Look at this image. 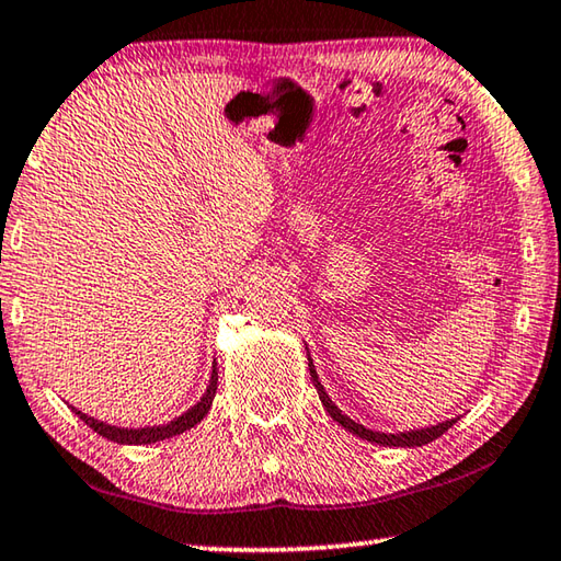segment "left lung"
<instances>
[{"instance_id": "obj_1", "label": "left lung", "mask_w": 561, "mask_h": 561, "mask_svg": "<svg viewBox=\"0 0 561 561\" xmlns=\"http://www.w3.org/2000/svg\"><path fill=\"white\" fill-rule=\"evenodd\" d=\"M309 374H311V381H314V386H317V393H319V398H321V403H324V408L329 411V415L334 417V421L339 423V425H344L346 431H351L354 435H358V438H364V440H368V443H376V445H393V448H421V445H425V443H433L435 438H440V435L448 431V428H453V423L455 421H445V423H438V425H433V428H423V431H408V433H376V431H368V428H364V425H358V423H354L351 421L348 415H344L339 411V408L331 403V398L327 396V391H324V386L319 383V376H317V371H314V364H311V358H309Z\"/></svg>"}]
</instances>
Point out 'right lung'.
<instances>
[{
    "label": "right lung",
    "instance_id": "right-lung-1",
    "mask_svg": "<svg viewBox=\"0 0 561 561\" xmlns=\"http://www.w3.org/2000/svg\"><path fill=\"white\" fill-rule=\"evenodd\" d=\"M215 391H217V364L213 366V378H210V386H207V393L193 408H190L187 413H183L180 417H175V421H170L165 425H153V428H118V425H108V423H103V421H96V417H91L87 413L76 411V408H73V413L79 415L81 421L89 425V428H93L99 435H103V438H108L113 443H121V445H148V443H158V440L173 438V435L185 433V431L193 428V425L201 423L203 417L207 415V411H210Z\"/></svg>",
    "mask_w": 561,
    "mask_h": 561
}]
</instances>
